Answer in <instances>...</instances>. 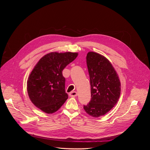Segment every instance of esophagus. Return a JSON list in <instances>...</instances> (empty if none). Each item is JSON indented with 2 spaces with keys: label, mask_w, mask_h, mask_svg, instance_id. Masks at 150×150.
I'll return each instance as SVG.
<instances>
[{
  "label": "esophagus",
  "mask_w": 150,
  "mask_h": 150,
  "mask_svg": "<svg viewBox=\"0 0 150 150\" xmlns=\"http://www.w3.org/2000/svg\"><path fill=\"white\" fill-rule=\"evenodd\" d=\"M78 95V93H77L76 91H72L69 93V96L71 97H76Z\"/></svg>",
  "instance_id": "obj_1"
}]
</instances>
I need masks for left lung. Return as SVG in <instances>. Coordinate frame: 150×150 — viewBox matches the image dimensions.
Returning a JSON list of instances; mask_svg holds the SVG:
<instances>
[{"instance_id":"obj_1","label":"left lung","mask_w":150,"mask_h":150,"mask_svg":"<svg viewBox=\"0 0 150 150\" xmlns=\"http://www.w3.org/2000/svg\"><path fill=\"white\" fill-rule=\"evenodd\" d=\"M86 63L90 78L91 98L84 110L90 116L104 115L114 107L121 93L120 81L114 67L100 54L89 52Z\"/></svg>"}]
</instances>
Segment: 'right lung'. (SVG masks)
<instances>
[{
	"label": "right lung",
	"instance_id": "1",
	"mask_svg": "<svg viewBox=\"0 0 150 150\" xmlns=\"http://www.w3.org/2000/svg\"><path fill=\"white\" fill-rule=\"evenodd\" d=\"M78 53L51 52L42 57L28 80V93L34 105L46 113L57 111L68 98L62 72Z\"/></svg>",
	"mask_w": 150,
	"mask_h": 150
}]
</instances>
